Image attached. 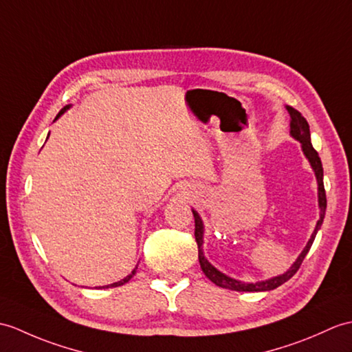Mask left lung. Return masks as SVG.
I'll list each match as a JSON object with an SVG mask.
<instances>
[{
	"mask_svg": "<svg viewBox=\"0 0 352 352\" xmlns=\"http://www.w3.org/2000/svg\"><path fill=\"white\" fill-rule=\"evenodd\" d=\"M287 111L289 112V117H291V136L294 139H297V141L301 144V150H303L306 159L309 160L310 166H312L315 177H316V182H318V204H320V220L316 222L315 226V231L310 236L306 248L303 249V252L300 253V256L297 258L296 263L292 264V267L288 270L287 273H283L280 276H276L272 277V279H267V280H261V282H255V283H246V282H240V280H235L232 277L223 274L222 272H219V270L211 265L208 263V259L204 256V252H202V243H204V223H202V219L199 217L198 211L192 210L193 217H195V240L196 244H198V258H199V264L204 274H206L208 279L216 283L217 287L220 288H226V289H231V291H241V292H259V291H272L276 289L277 287H280L282 283H285L287 280H289L291 277L298 272V268L303 263L305 256L307 255L309 249L312 248V243L316 236V232L320 231V228L324 222V217H325V208H327V198H325V189H324V170H322V163L320 156H318L316 150L312 146V142H310V130H309V124L306 118L301 116V113L294 109L292 106H287Z\"/></svg>",
	"mask_w": 352,
	"mask_h": 352,
	"instance_id": "8db88e82",
	"label": "left lung"
}]
</instances>
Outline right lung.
Listing matches in <instances>:
<instances>
[{
    "mask_svg": "<svg viewBox=\"0 0 352 352\" xmlns=\"http://www.w3.org/2000/svg\"><path fill=\"white\" fill-rule=\"evenodd\" d=\"M69 108H70V106H69V104H67V106H64V108H63V109L60 111V113H58V116H56V117H55V120H58V118H60V117L63 116V113H64L65 111H67ZM55 120H54V121H55ZM47 136H49V135H47ZM136 268H138V265H136V267L133 268V272H132V273H130L129 276H126V277H124V279H121L120 282H116V283H111V285H106V287H100V288H116V287H121V285H124V283H127V282H129L130 279H132V277H133V276L136 274Z\"/></svg>",
    "mask_w": 352,
    "mask_h": 352,
    "instance_id": "obj_1",
    "label": "right lung"
}]
</instances>
